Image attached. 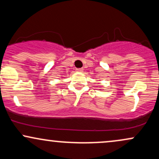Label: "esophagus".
<instances>
[{
    "label": "esophagus",
    "mask_w": 159,
    "mask_h": 159,
    "mask_svg": "<svg viewBox=\"0 0 159 159\" xmlns=\"http://www.w3.org/2000/svg\"><path fill=\"white\" fill-rule=\"evenodd\" d=\"M84 69L82 68H80V69H76V72H83Z\"/></svg>",
    "instance_id": "34e87169"
}]
</instances>
